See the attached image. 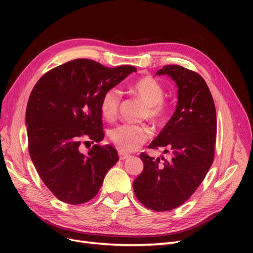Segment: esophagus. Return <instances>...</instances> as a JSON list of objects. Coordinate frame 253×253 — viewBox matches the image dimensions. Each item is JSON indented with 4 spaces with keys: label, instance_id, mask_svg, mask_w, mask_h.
Listing matches in <instances>:
<instances>
[{
    "label": "esophagus",
    "instance_id": "obj_1",
    "mask_svg": "<svg viewBox=\"0 0 253 253\" xmlns=\"http://www.w3.org/2000/svg\"><path fill=\"white\" fill-rule=\"evenodd\" d=\"M118 154H119V158H120V160H125V159H127L128 157H131V155H129V154H126V153L122 152V151H119V152H118Z\"/></svg>",
    "mask_w": 253,
    "mask_h": 253
}]
</instances>
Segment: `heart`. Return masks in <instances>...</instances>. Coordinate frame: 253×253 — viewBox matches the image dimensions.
Wrapping results in <instances>:
<instances>
[{
  "label": "heart",
  "instance_id": "obj_1",
  "mask_svg": "<svg viewBox=\"0 0 253 253\" xmlns=\"http://www.w3.org/2000/svg\"><path fill=\"white\" fill-rule=\"evenodd\" d=\"M132 93L145 104V116L156 126L163 125L167 119L168 105L164 101L165 88L151 76H144L136 80L128 87ZM121 96L117 88H110L103 94L100 101V111L105 119H113L117 115ZM150 128L144 126L121 125L112 129L111 139L116 147L124 152H133L148 140Z\"/></svg>",
  "mask_w": 253,
  "mask_h": 253
}]
</instances>
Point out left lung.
<instances>
[{"label": "left lung", "instance_id": "left-lung-1", "mask_svg": "<svg viewBox=\"0 0 253 253\" xmlns=\"http://www.w3.org/2000/svg\"><path fill=\"white\" fill-rule=\"evenodd\" d=\"M177 85V105L149 148L171 151V158L141 153L143 171L133 182L136 197L148 209L169 211L192 195L208 173L216 140V111L210 89L197 73L166 65L156 73Z\"/></svg>", "mask_w": 253, "mask_h": 253}]
</instances>
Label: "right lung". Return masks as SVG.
<instances>
[{
	"instance_id": "add662e5",
	"label": "right lung",
	"mask_w": 253,
	"mask_h": 253,
	"mask_svg": "<svg viewBox=\"0 0 253 253\" xmlns=\"http://www.w3.org/2000/svg\"><path fill=\"white\" fill-rule=\"evenodd\" d=\"M133 72L137 70L131 65L110 68L76 59L43 75L33 88L25 117L29 155L59 201L71 205L90 201L118 162L110 144H95L86 154L80 152V144L103 139L101 98Z\"/></svg>"
}]
</instances>
